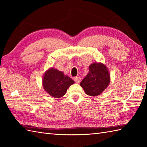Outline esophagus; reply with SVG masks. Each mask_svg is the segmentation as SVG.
I'll return each mask as SVG.
<instances>
[{"instance_id":"34e87169","label":"esophagus","mask_w":147,"mask_h":147,"mask_svg":"<svg viewBox=\"0 0 147 147\" xmlns=\"http://www.w3.org/2000/svg\"><path fill=\"white\" fill-rule=\"evenodd\" d=\"M74 80L76 83H79L81 81V78L80 77H74Z\"/></svg>"}]
</instances>
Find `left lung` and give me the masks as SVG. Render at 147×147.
<instances>
[{
  "label": "left lung",
  "mask_w": 147,
  "mask_h": 147,
  "mask_svg": "<svg viewBox=\"0 0 147 147\" xmlns=\"http://www.w3.org/2000/svg\"><path fill=\"white\" fill-rule=\"evenodd\" d=\"M111 76L107 67L102 62H93L89 72L80 83L86 94L95 96L100 95L110 84Z\"/></svg>",
  "instance_id": "1"
}]
</instances>
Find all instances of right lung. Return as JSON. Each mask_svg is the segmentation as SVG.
Segmentation results:
<instances>
[{"label":"right lung","instance_id":"right-lung-1","mask_svg":"<svg viewBox=\"0 0 147 147\" xmlns=\"http://www.w3.org/2000/svg\"><path fill=\"white\" fill-rule=\"evenodd\" d=\"M74 83L70 77L54 67L49 68L43 74L42 86L45 91L54 98H61L67 90Z\"/></svg>","mask_w":147,"mask_h":147}]
</instances>
